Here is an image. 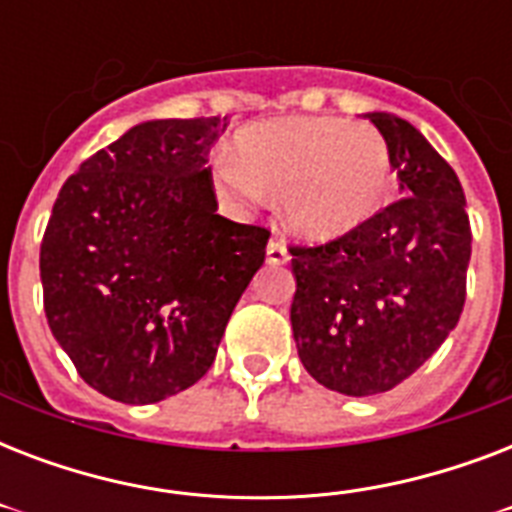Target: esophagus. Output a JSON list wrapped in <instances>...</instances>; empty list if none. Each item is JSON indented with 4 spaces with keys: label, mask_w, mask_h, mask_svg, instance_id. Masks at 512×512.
I'll return each mask as SVG.
<instances>
[{
    "label": "esophagus",
    "mask_w": 512,
    "mask_h": 512,
    "mask_svg": "<svg viewBox=\"0 0 512 512\" xmlns=\"http://www.w3.org/2000/svg\"><path fill=\"white\" fill-rule=\"evenodd\" d=\"M268 263L271 265H284L289 263V249H287V241L284 239H271V244H268Z\"/></svg>",
    "instance_id": "1"
}]
</instances>
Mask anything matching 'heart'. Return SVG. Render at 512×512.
<instances>
[{"mask_svg":"<svg viewBox=\"0 0 512 512\" xmlns=\"http://www.w3.org/2000/svg\"><path fill=\"white\" fill-rule=\"evenodd\" d=\"M217 185L236 199L284 196L292 228L335 239L366 223L390 191V148L369 124L332 116L255 122L236 132V159L215 162Z\"/></svg>","mask_w":512,"mask_h":512,"instance_id":"obj_1","label":"heart"}]
</instances>
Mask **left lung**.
<instances>
[{
    "label": "left lung",
    "mask_w": 512,
    "mask_h": 512,
    "mask_svg": "<svg viewBox=\"0 0 512 512\" xmlns=\"http://www.w3.org/2000/svg\"><path fill=\"white\" fill-rule=\"evenodd\" d=\"M401 199L319 247H289L292 332L313 380L345 396L412 377L457 327L470 263L465 193L444 156L390 114H369Z\"/></svg>",
    "instance_id": "8db88e82"
}]
</instances>
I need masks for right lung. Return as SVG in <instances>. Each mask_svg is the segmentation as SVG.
<instances>
[{
	"label": "right lung",
	"mask_w": 512,
	"mask_h": 512,
	"mask_svg": "<svg viewBox=\"0 0 512 512\" xmlns=\"http://www.w3.org/2000/svg\"><path fill=\"white\" fill-rule=\"evenodd\" d=\"M228 116L156 119L82 162L44 231V313L82 380L122 404L199 382L265 263L268 228L215 215Z\"/></svg>",
	"instance_id": "obj_1"
}]
</instances>
